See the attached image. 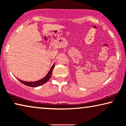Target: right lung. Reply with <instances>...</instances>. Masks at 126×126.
I'll list each match as a JSON object with an SVG mask.
<instances>
[{"mask_svg": "<svg viewBox=\"0 0 126 126\" xmlns=\"http://www.w3.org/2000/svg\"><path fill=\"white\" fill-rule=\"evenodd\" d=\"M55 67V63L53 64V65L51 67L50 70L49 71V72H48V74L46 75L45 77H44L43 79H40L38 81H23L22 80H20V79H17L18 80L20 81L21 83H22L23 84H24V85H26V86H29V87H36L40 86L41 85L45 84L47 81L49 80V79L50 78L51 75H52V70L54 69Z\"/></svg>", "mask_w": 126, "mask_h": 126, "instance_id": "obj_1", "label": "right lung"}]
</instances>
